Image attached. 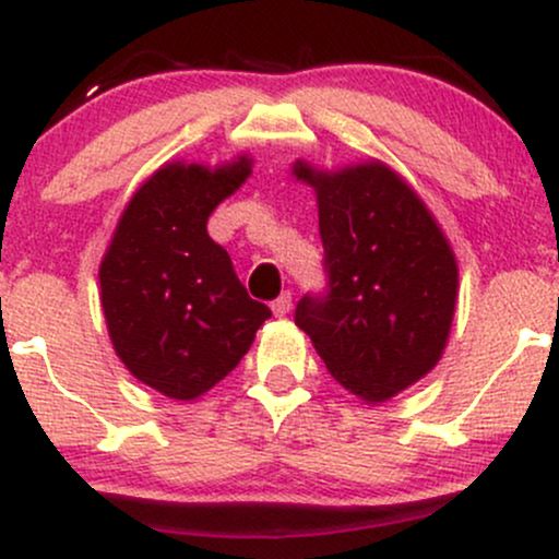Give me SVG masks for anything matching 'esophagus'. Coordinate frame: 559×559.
I'll return each instance as SVG.
<instances>
[{
    "label": "esophagus",
    "mask_w": 559,
    "mask_h": 559,
    "mask_svg": "<svg viewBox=\"0 0 559 559\" xmlns=\"http://www.w3.org/2000/svg\"><path fill=\"white\" fill-rule=\"evenodd\" d=\"M273 316L275 318H284V316H288V310H292V292H284L281 294L278 299L273 301Z\"/></svg>",
    "instance_id": "obj_1"
}]
</instances>
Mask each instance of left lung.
I'll list each match as a JSON object with an SVG mask.
<instances>
[{"instance_id": "1", "label": "left lung", "mask_w": 559, "mask_h": 559, "mask_svg": "<svg viewBox=\"0 0 559 559\" xmlns=\"http://www.w3.org/2000/svg\"><path fill=\"white\" fill-rule=\"evenodd\" d=\"M318 194L323 294L299 299V325L349 394L378 404L441 360L457 301V260L423 199L383 163L329 173L294 163Z\"/></svg>"}]
</instances>
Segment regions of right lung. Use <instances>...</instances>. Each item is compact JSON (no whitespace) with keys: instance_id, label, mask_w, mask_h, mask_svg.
I'll list each match as a JSON object with an SVG mask.
<instances>
[{"instance_id":"right-lung-1","label":"right lung","mask_w":559,"mask_h":559,"mask_svg":"<svg viewBox=\"0 0 559 559\" xmlns=\"http://www.w3.org/2000/svg\"><path fill=\"white\" fill-rule=\"evenodd\" d=\"M252 173L241 155L221 168L168 163L120 215L99 265L102 310L133 378L191 402L221 383L267 318L241 286L207 217Z\"/></svg>"}]
</instances>
